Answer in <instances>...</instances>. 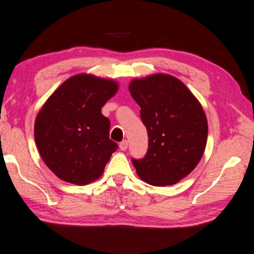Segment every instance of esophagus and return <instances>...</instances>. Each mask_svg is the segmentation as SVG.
<instances>
[{
  "instance_id": "34e87169",
  "label": "esophagus",
  "mask_w": 254,
  "mask_h": 254,
  "mask_svg": "<svg viewBox=\"0 0 254 254\" xmlns=\"http://www.w3.org/2000/svg\"><path fill=\"white\" fill-rule=\"evenodd\" d=\"M119 148H121V150L125 151L127 148H128V141L127 140H123L121 143H119Z\"/></svg>"
}]
</instances>
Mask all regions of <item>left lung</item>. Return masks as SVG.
Wrapping results in <instances>:
<instances>
[{
  "instance_id": "obj_1",
  "label": "left lung",
  "mask_w": 254,
  "mask_h": 254,
  "mask_svg": "<svg viewBox=\"0 0 254 254\" xmlns=\"http://www.w3.org/2000/svg\"><path fill=\"white\" fill-rule=\"evenodd\" d=\"M129 92L140 106L148 150L131 159L139 178L156 187L179 183L199 164L208 139L203 108L180 79L168 74L133 78Z\"/></svg>"
}]
</instances>
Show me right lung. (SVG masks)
I'll list each match as a JSON object with an SVG mask.
<instances>
[{
  "label": "right lung",
  "mask_w": 254,
  "mask_h": 254,
  "mask_svg": "<svg viewBox=\"0 0 254 254\" xmlns=\"http://www.w3.org/2000/svg\"><path fill=\"white\" fill-rule=\"evenodd\" d=\"M117 90L115 80L77 74L66 79L38 112L37 149L61 180L85 186L103 175L118 146L109 139L111 122L102 107Z\"/></svg>",
  "instance_id": "right-lung-1"
}]
</instances>
